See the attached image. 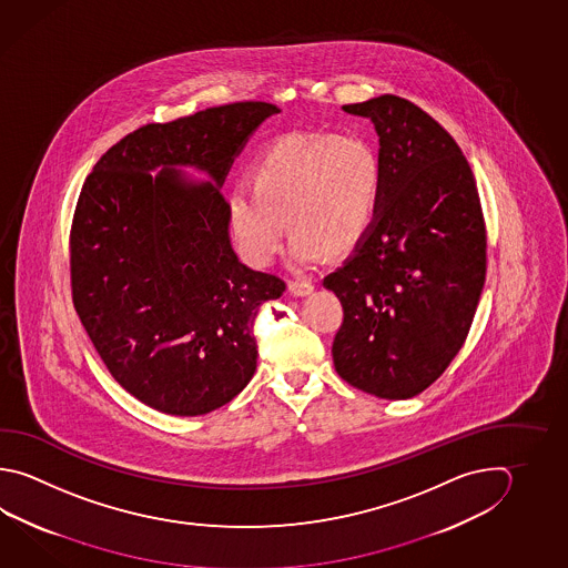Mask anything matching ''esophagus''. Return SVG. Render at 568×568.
Masks as SVG:
<instances>
[{
    "label": "esophagus",
    "mask_w": 568,
    "mask_h": 568,
    "mask_svg": "<svg viewBox=\"0 0 568 568\" xmlns=\"http://www.w3.org/2000/svg\"><path fill=\"white\" fill-rule=\"evenodd\" d=\"M290 293L293 297H307L313 293V285L310 281H291Z\"/></svg>",
    "instance_id": "1"
}]
</instances>
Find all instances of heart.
I'll return each instance as SVG.
<instances>
[{
	"instance_id": "1",
	"label": "heart",
	"mask_w": 568,
	"mask_h": 568,
	"mask_svg": "<svg viewBox=\"0 0 568 568\" xmlns=\"http://www.w3.org/2000/svg\"><path fill=\"white\" fill-rule=\"evenodd\" d=\"M379 194V162L364 140L293 136L263 154L253 181L236 182L226 204L236 245L251 265H271L291 225V267L305 271L329 251L347 253L364 243Z\"/></svg>"
}]
</instances>
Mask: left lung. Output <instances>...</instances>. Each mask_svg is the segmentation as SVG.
I'll list each match as a JSON object with an SVG mask.
<instances>
[{"label":"left lung","mask_w":568,"mask_h":568,"mask_svg":"<svg viewBox=\"0 0 568 568\" xmlns=\"http://www.w3.org/2000/svg\"><path fill=\"white\" fill-rule=\"evenodd\" d=\"M379 136L374 226L323 278L342 301L335 372L384 399L418 396L470 332L486 278V226L456 140L409 100L384 94L343 106Z\"/></svg>","instance_id":"1"}]
</instances>
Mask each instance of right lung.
I'll return each instance as SVG.
<instances>
[{"instance_id": "obj_1", "label": "right lung", "mask_w": 568, "mask_h": 568, "mask_svg": "<svg viewBox=\"0 0 568 568\" xmlns=\"http://www.w3.org/2000/svg\"><path fill=\"white\" fill-rule=\"evenodd\" d=\"M278 112L235 102L146 124L108 150L82 186L70 235L75 311L112 377L162 414H209L257 369L253 323L285 283L239 261L221 186Z\"/></svg>"}]
</instances>
